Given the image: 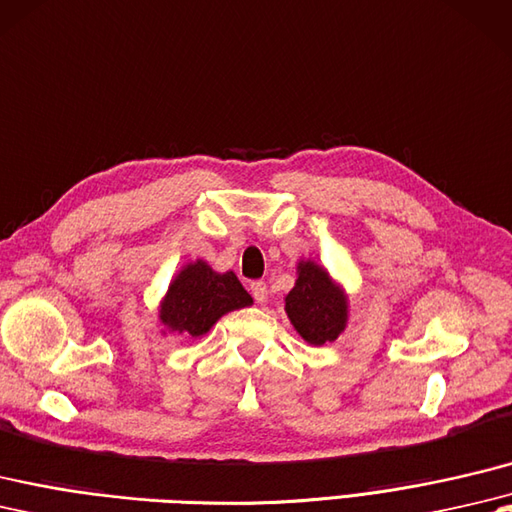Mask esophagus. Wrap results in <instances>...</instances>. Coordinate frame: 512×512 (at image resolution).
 <instances>
[{"label":"esophagus","instance_id":"esophagus-1","mask_svg":"<svg viewBox=\"0 0 512 512\" xmlns=\"http://www.w3.org/2000/svg\"><path fill=\"white\" fill-rule=\"evenodd\" d=\"M251 294L259 305H264L268 301V285L264 281H253L251 283Z\"/></svg>","mask_w":512,"mask_h":512}]
</instances>
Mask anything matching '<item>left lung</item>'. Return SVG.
<instances>
[{
	"label": "left lung",
	"mask_w": 512,
	"mask_h": 512,
	"mask_svg": "<svg viewBox=\"0 0 512 512\" xmlns=\"http://www.w3.org/2000/svg\"><path fill=\"white\" fill-rule=\"evenodd\" d=\"M283 301L292 327L307 344L323 347L347 329L349 296L314 259L296 264V283Z\"/></svg>",
	"instance_id": "obj_1"
}]
</instances>
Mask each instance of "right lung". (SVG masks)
I'll return each mask as SVG.
<instances>
[{"label":"right lung","instance_id":"right-lung-1","mask_svg":"<svg viewBox=\"0 0 512 512\" xmlns=\"http://www.w3.org/2000/svg\"><path fill=\"white\" fill-rule=\"evenodd\" d=\"M253 305L235 272H216L205 259L189 261L172 279L159 305L163 334L196 340L205 336L218 320L242 307Z\"/></svg>","mask_w":512,"mask_h":512}]
</instances>
